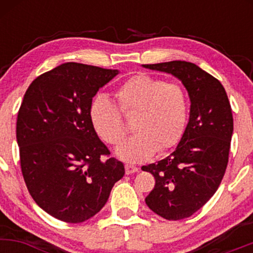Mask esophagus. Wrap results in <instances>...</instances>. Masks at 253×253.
Listing matches in <instances>:
<instances>
[{"mask_svg":"<svg viewBox=\"0 0 253 253\" xmlns=\"http://www.w3.org/2000/svg\"><path fill=\"white\" fill-rule=\"evenodd\" d=\"M125 169H126V173H127V175H130V173L138 172V168L133 167V165H128V164H127L126 167H125Z\"/></svg>","mask_w":253,"mask_h":253,"instance_id":"1","label":"esophagus"}]
</instances>
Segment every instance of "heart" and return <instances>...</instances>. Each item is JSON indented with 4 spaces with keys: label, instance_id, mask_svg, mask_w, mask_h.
<instances>
[{
    "label": "heart",
    "instance_id": "obj_1",
    "mask_svg": "<svg viewBox=\"0 0 253 253\" xmlns=\"http://www.w3.org/2000/svg\"><path fill=\"white\" fill-rule=\"evenodd\" d=\"M125 117L135 115V133L118 147L117 155L128 163H139L178 143L188 120V97L179 84L138 74L115 92ZM90 123L98 138L117 146L125 136L121 114L109 98L97 96L90 104Z\"/></svg>",
    "mask_w": 253,
    "mask_h": 253
}]
</instances>
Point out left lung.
<instances>
[{
    "instance_id": "left-lung-1",
    "label": "left lung",
    "mask_w": 253,
    "mask_h": 253,
    "mask_svg": "<svg viewBox=\"0 0 253 253\" xmlns=\"http://www.w3.org/2000/svg\"><path fill=\"white\" fill-rule=\"evenodd\" d=\"M143 66L178 78L190 98L189 120L175 151L141 168L156 179L145 199L150 210L167 220H181L214 195L225 175L233 133L231 104L222 84L196 64L173 60Z\"/></svg>"
}]
</instances>
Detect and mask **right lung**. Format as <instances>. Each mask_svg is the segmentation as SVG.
Returning <instances> with one entry per match:
<instances>
[{
	"instance_id": "obj_1",
	"label": "right lung",
	"mask_w": 253,
	"mask_h": 253,
	"mask_svg": "<svg viewBox=\"0 0 253 253\" xmlns=\"http://www.w3.org/2000/svg\"><path fill=\"white\" fill-rule=\"evenodd\" d=\"M119 70L64 63L37 77L16 121L20 163L27 189L42 210L65 222L97 214L125 175L98 138L89 109L98 89Z\"/></svg>"
}]
</instances>
